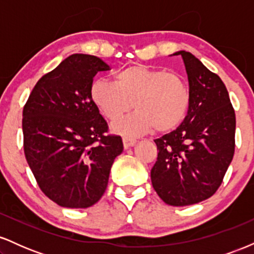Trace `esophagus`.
<instances>
[{"label": "esophagus", "mask_w": 254, "mask_h": 254, "mask_svg": "<svg viewBox=\"0 0 254 254\" xmlns=\"http://www.w3.org/2000/svg\"><path fill=\"white\" fill-rule=\"evenodd\" d=\"M123 144H124L125 149H127V148L132 147V145L136 144V139L135 138H130V137H124Z\"/></svg>", "instance_id": "34e87169"}]
</instances>
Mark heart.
<instances>
[{
    "label": "heart",
    "mask_w": 254,
    "mask_h": 254,
    "mask_svg": "<svg viewBox=\"0 0 254 254\" xmlns=\"http://www.w3.org/2000/svg\"><path fill=\"white\" fill-rule=\"evenodd\" d=\"M90 99L111 122L119 121L133 103L136 112L113 125L116 132L132 137L177 129L190 110L191 90L180 75L136 64L118 71L115 82L95 80Z\"/></svg>",
    "instance_id": "obj_1"
}]
</instances>
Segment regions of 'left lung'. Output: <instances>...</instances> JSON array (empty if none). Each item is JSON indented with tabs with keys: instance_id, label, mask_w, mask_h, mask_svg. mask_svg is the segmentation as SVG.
<instances>
[{
	"instance_id": "8db88e82",
	"label": "left lung",
	"mask_w": 254,
	"mask_h": 254,
	"mask_svg": "<svg viewBox=\"0 0 254 254\" xmlns=\"http://www.w3.org/2000/svg\"><path fill=\"white\" fill-rule=\"evenodd\" d=\"M182 56L191 90V106L176 130L155 139L157 160L151 168L154 190L168 205L185 206L211 197L233 160L235 112L228 90L190 52Z\"/></svg>"
}]
</instances>
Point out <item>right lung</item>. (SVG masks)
Instances as JSON below:
<instances>
[{
    "label": "right lung",
    "mask_w": 254,
    "mask_h": 254,
    "mask_svg": "<svg viewBox=\"0 0 254 254\" xmlns=\"http://www.w3.org/2000/svg\"><path fill=\"white\" fill-rule=\"evenodd\" d=\"M97 56L74 54L38 81L22 112L27 164L45 196L64 208L84 209L103 197L121 136L107 135L106 121L90 99Z\"/></svg>",
    "instance_id": "add662e5"
}]
</instances>
